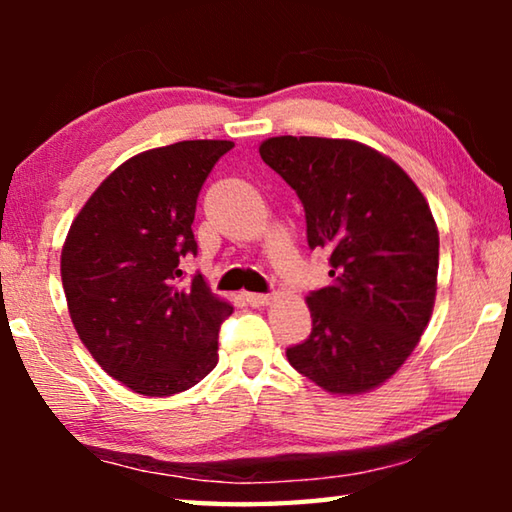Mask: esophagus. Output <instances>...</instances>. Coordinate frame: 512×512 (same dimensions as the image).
<instances>
[{
	"mask_svg": "<svg viewBox=\"0 0 512 512\" xmlns=\"http://www.w3.org/2000/svg\"><path fill=\"white\" fill-rule=\"evenodd\" d=\"M244 300L250 307H262L268 300H271V296H268V293H244Z\"/></svg>",
	"mask_w": 512,
	"mask_h": 512,
	"instance_id": "obj_1",
	"label": "esophagus"
}]
</instances>
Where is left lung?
Returning a JSON list of instances; mask_svg holds the SVG:
<instances>
[{"label": "left lung", "instance_id": "left-lung-1", "mask_svg": "<svg viewBox=\"0 0 512 512\" xmlns=\"http://www.w3.org/2000/svg\"><path fill=\"white\" fill-rule=\"evenodd\" d=\"M259 155L291 189L311 250L329 253L332 284L311 291V334L287 348L300 375L329 393H363L395 375L436 298L438 230L413 180L352 140L271 137Z\"/></svg>", "mask_w": 512, "mask_h": 512}]
</instances>
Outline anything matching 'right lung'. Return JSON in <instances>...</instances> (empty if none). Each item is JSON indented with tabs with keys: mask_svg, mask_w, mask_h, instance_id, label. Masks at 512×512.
<instances>
[{
	"mask_svg": "<svg viewBox=\"0 0 512 512\" xmlns=\"http://www.w3.org/2000/svg\"><path fill=\"white\" fill-rule=\"evenodd\" d=\"M232 146L189 140L135 155L69 228L60 257L69 316L99 366L140 395L183 393L219 361L232 307L183 264L198 253V194Z\"/></svg>",
	"mask_w": 512,
	"mask_h": 512,
	"instance_id": "add662e5",
	"label": "right lung"
}]
</instances>
